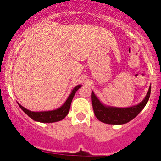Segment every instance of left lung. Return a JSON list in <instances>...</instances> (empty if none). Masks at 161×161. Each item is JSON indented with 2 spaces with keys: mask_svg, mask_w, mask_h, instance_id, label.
<instances>
[{
  "mask_svg": "<svg viewBox=\"0 0 161 161\" xmlns=\"http://www.w3.org/2000/svg\"><path fill=\"white\" fill-rule=\"evenodd\" d=\"M151 92V85L145 99L138 104L129 108H116L107 106L100 102L97 96L92 92V103L96 117L100 122L111 125H122L134 119L143 110L148 102Z\"/></svg>",
  "mask_w": 161,
  "mask_h": 161,
  "instance_id": "obj_1",
  "label": "left lung"
}]
</instances>
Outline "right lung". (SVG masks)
Here are the masks:
<instances>
[{"instance_id": "right-lung-1", "label": "right lung", "mask_w": 161, "mask_h": 161, "mask_svg": "<svg viewBox=\"0 0 161 161\" xmlns=\"http://www.w3.org/2000/svg\"><path fill=\"white\" fill-rule=\"evenodd\" d=\"M81 85H76L73 90H72L71 93L67 98L65 102L60 107V108H57L55 110H52V111H31L30 110H27V108H24L22 105L18 103L19 108L24 111L25 114H27L31 119L33 120L36 121V122H43V123H50V122H58V121L62 120L65 119V116L68 114L69 111L70 105H71V102L73 100V98L76 92L79 89Z\"/></svg>"}]
</instances>
